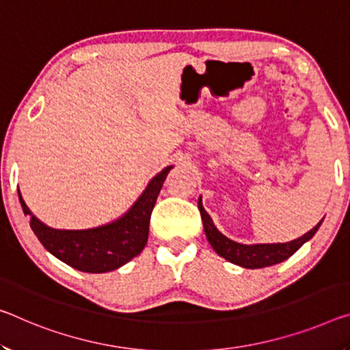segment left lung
Listing matches in <instances>:
<instances>
[{"label":"left lung","mask_w":350,"mask_h":350,"mask_svg":"<svg viewBox=\"0 0 350 350\" xmlns=\"http://www.w3.org/2000/svg\"><path fill=\"white\" fill-rule=\"evenodd\" d=\"M198 207L199 212H201L205 235H207V240L215 249V252L221 255L223 258L229 260L230 263H235L249 269L266 268V266H273L290 258L305 241H308L318 232L321 223H323V221H319L318 226H314L312 230L290 243H275V245H240V243L229 240V238L224 237L216 229L212 218L204 210L201 199L198 201Z\"/></svg>","instance_id":"obj_1"}]
</instances>
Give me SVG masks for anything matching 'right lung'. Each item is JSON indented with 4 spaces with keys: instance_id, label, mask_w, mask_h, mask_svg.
<instances>
[{
    "instance_id": "add662e5",
    "label": "right lung",
    "mask_w": 350,
    "mask_h": 350,
    "mask_svg": "<svg viewBox=\"0 0 350 350\" xmlns=\"http://www.w3.org/2000/svg\"><path fill=\"white\" fill-rule=\"evenodd\" d=\"M171 168L173 166H166L149 182L143 195L123 218L96 229H51L31 213L20 191L18 198L25 215L29 216L31 229L46 251L82 273H109L137 257L146 246L154 204Z\"/></svg>"
}]
</instances>
